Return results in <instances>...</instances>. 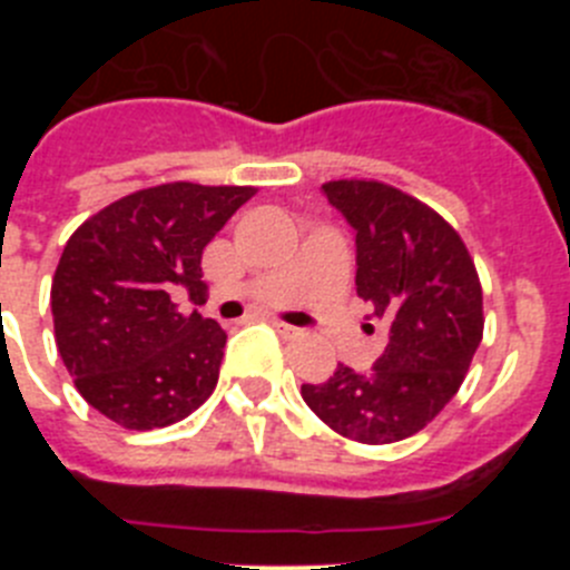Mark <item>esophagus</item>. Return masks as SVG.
I'll return each mask as SVG.
<instances>
[{
    "instance_id": "1",
    "label": "esophagus",
    "mask_w": 570,
    "mask_h": 570,
    "mask_svg": "<svg viewBox=\"0 0 570 570\" xmlns=\"http://www.w3.org/2000/svg\"><path fill=\"white\" fill-rule=\"evenodd\" d=\"M271 325H274V328L279 331L282 336H299V334H302V331L296 328V325H288V322H279V320H274V322H271Z\"/></svg>"
}]
</instances>
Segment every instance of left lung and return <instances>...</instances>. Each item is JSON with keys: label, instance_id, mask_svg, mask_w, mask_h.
Returning <instances> with one entry per match:
<instances>
[{"label": "left lung", "instance_id": "8db88e82", "mask_svg": "<svg viewBox=\"0 0 570 570\" xmlns=\"http://www.w3.org/2000/svg\"><path fill=\"white\" fill-rule=\"evenodd\" d=\"M356 239V294L374 305L385 351L371 371L336 365L302 400L336 434L387 445L416 434L460 391L482 342V288L460 234L382 183L322 185ZM374 334V325H367Z\"/></svg>", "mask_w": 570, "mask_h": 570}]
</instances>
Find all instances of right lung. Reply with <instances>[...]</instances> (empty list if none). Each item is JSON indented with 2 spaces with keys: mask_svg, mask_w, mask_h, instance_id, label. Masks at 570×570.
<instances>
[{
  "mask_svg": "<svg viewBox=\"0 0 570 570\" xmlns=\"http://www.w3.org/2000/svg\"><path fill=\"white\" fill-rule=\"evenodd\" d=\"M254 188L170 183L136 190L79 225L50 285L57 347L79 394L130 431L165 428L214 394L225 331L179 314L203 299V250Z\"/></svg>",
  "mask_w": 570,
  "mask_h": 570,
  "instance_id": "1",
  "label": "right lung"
}]
</instances>
